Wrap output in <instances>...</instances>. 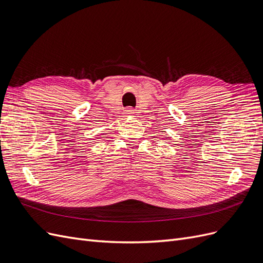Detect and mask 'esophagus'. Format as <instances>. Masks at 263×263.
Segmentation results:
<instances>
[{
	"mask_svg": "<svg viewBox=\"0 0 263 263\" xmlns=\"http://www.w3.org/2000/svg\"><path fill=\"white\" fill-rule=\"evenodd\" d=\"M126 112H127V114H128V115H132V114L134 113V112H133V109H127Z\"/></svg>",
	"mask_w": 263,
	"mask_h": 263,
	"instance_id": "obj_1",
	"label": "esophagus"
}]
</instances>
